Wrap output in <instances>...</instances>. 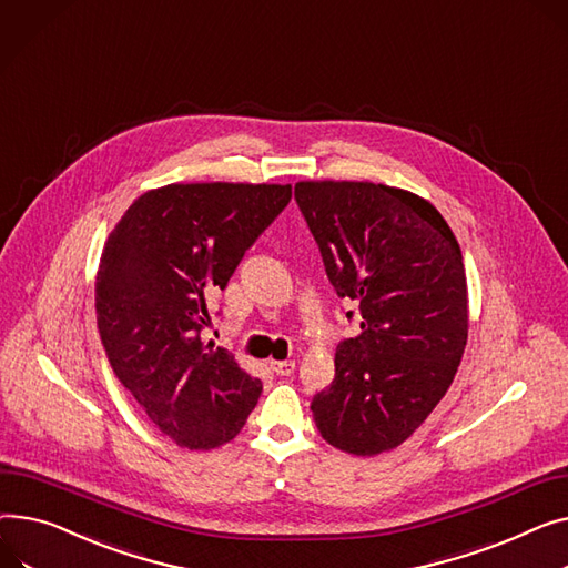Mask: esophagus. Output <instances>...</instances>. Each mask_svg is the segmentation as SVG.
Returning <instances> with one entry per match:
<instances>
[{
  "mask_svg": "<svg viewBox=\"0 0 568 568\" xmlns=\"http://www.w3.org/2000/svg\"><path fill=\"white\" fill-rule=\"evenodd\" d=\"M272 369H274L278 376H290V374L296 369V363H294V361H274V363H272Z\"/></svg>",
  "mask_w": 568,
  "mask_h": 568,
  "instance_id": "1",
  "label": "esophagus"
}]
</instances>
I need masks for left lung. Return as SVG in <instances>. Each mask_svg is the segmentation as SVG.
Instances as JSON below:
<instances>
[{
	"mask_svg": "<svg viewBox=\"0 0 568 568\" xmlns=\"http://www.w3.org/2000/svg\"><path fill=\"white\" fill-rule=\"evenodd\" d=\"M294 199L331 285L361 315V333L335 349L333 384L313 397L315 425L349 455H382L427 420L462 363L468 285L459 242L429 201L397 186L306 180Z\"/></svg>",
	"mask_w": 568,
	"mask_h": 568,
	"instance_id": "8db88e82",
	"label": "left lung"
}]
</instances>
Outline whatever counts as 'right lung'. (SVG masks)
Returning <instances> with one entry per match:
<instances>
[{
    "mask_svg": "<svg viewBox=\"0 0 568 568\" xmlns=\"http://www.w3.org/2000/svg\"><path fill=\"white\" fill-rule=\"evenodd\" d=\"M290 199V184H166L139 196L102 248V347L150 423L180 447L233 440L257 404L260 379L201 339L205 301Z\"/></svg>",
    "mask_w": 568,
    "mask_h": 568,
    "instance_id": "add662e5",
    "label": "right lung"
}]
</instances>
